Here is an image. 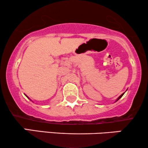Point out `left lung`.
<instances>
[{
	"instance_id": "left-lung-1",
	"label": "left lung",
	"mask_w": 148,
	"mask_h": 148,
	"mask_svg": "<svg viewBox=\"0 0 148 148\" xmlns=\"http://www.w3.org/2000/svg\"><path fill=\"white\" fill-rule=\"evenodd\" d=\"M123 95H124V93H123V94H122V95H120V97H119L118 98V99H117V101H118V100H119V99H120V98H121V97H123Z\"/></svg>"
}]
</instances>
